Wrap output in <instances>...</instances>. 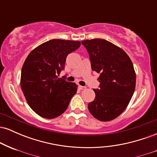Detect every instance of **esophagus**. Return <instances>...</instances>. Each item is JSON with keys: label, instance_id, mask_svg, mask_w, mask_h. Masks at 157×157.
<instances>
[{"label": "esophagus", "instance_id": "obj_1", "mask_svg": "<svg viewBox=\"0 0 157 157\" xmlns=\"http://www.w3.org/2000/svg\"><path fill=\"white\" fill-rule=\"evenodd\" d=\"M78 88H79V89H80V90H84V89H86V86H79Z\"/></svg>", "mask_w": 157, "mask_h": 157}]
</instances>
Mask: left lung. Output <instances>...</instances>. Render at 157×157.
Listing matches in <instances>:
<instances>
[{
  "label": "left lung",
  "instance_id": "1",
  "mask_svg": "<svg viewBox=\"0 0 157 157\" xmlns=\"http://www.w3.org/2000/svg\"><path fill=\"white\" fill-rule=\"evenodd\" d=\"M91 69L100 74L99 89L88 105L89 112L100 121H111L126 109L134 94L136 74L130 57L122 48L103 39L82 40Z\"/></svg>",
  "mask_w": 157,
  "mask_h": 157
}]
</instances>
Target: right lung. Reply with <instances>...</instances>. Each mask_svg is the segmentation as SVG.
<instances>
[{
	"label": "right lung",
	"instance_id": "obj_1",
	"mask_svg": "<svg viewBox=\"0 0 157 157\" xmlns=\"http://www.w3.org/2000/svg\"><path fill=\"white\" fill-rule=\"evenodd\" d=\"M80 42L53 39L30 52L21 70V86L30 108L46 119L57 117L67 109L77 86L59 78L68 54Z\"/></svg>",
	"mask_w": 157,
	"mask_h": 157
}]
</instances>
